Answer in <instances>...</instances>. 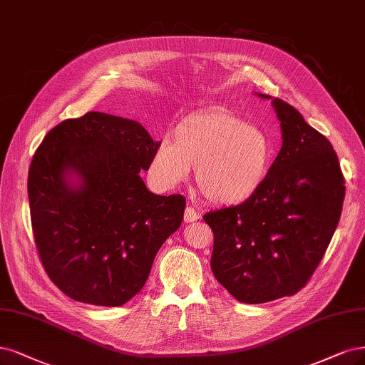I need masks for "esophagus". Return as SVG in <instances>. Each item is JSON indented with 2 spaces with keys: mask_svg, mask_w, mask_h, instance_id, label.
<instances>
[{
  "mask_svg": "<svg viewBox=\"0 0 365 365\" xmlns=\"http://www.w3.org/2000/svg\"><path fill=\"white\" fill-rule=\"evenodd\" d=\"M199 219V212L193 208V207H190V205H187L185 207V211H184V222H195V220H197Z\"/></svg>",
  "mask_w": 365,
  "mask_h": 365,
  "instance_id": "obj_1",
  "label": "esophagus"
}]
</instances>
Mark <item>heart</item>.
<instances>
[{
  "instance_id": "b5f03b06",
  "label": "heart",
  "mask_w": 365,
  "mask_h": 365,
  "mask_svg": "<svg viewBox=\"0 0 365 365\" xmlns=\"http://www.w3.org/2000/svg\"><path fill=\"white\" fill-rule=\"evenodd\" d=\"M274 158L270 137L222 108L193 113L170 139L161 140L150 161V175L165 188L185 182L196 169V182L208 202L238 205L266 182Z\"/></svg>"
}]
</instances>
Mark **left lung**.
I'll use <instances>...</instances> for the list:
<instances>
[{
  "label": "left lung",
  "instance_id": "obj_1",
  "mask_svg": "<svg viewBox=\"0 0 365 365\" xmlns=\"http://www.w3.org/2000/svg\"><path fill=\"white\" fill-rule=\"evenodd\" d=\"M269 98L267 95H259ZM282 148L259 192L210 211L211 270L238 302L264 304L304 288L335 232L346 193L338 157L323 134L282 99Z\"/></svg>",
  "mask_w": 365,
  "mask_h": 365
}]
</instances>
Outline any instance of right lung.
Wrapping results in <instances>:
<instances>
[{"label": "right lung", "instance_id": "right-lung-1", "mask_svg": "<svg viewBox=\"0 0 365 365\" xmlns=\"http://www.w3.org/2000/svg\"><path fill=\"white\" fill-rule=\"evenodd\" d=\"M161 142L139 122L89 111L66 119L36 149L30 217L46 274L77 302L120 307L139 293L185 197L150 193L140 178ZM72 171L81 182L66 180Z\"/></svg>", "mask_w": 365, "mask_h": 365}]
</instances>
